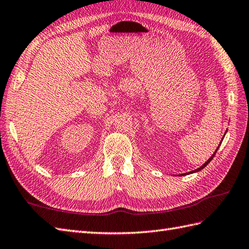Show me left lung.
I'll use <instances>...</instances> for the list:
<instances>
[{"label": "left lung", "instance_id": "obj_1", "mask_svg": "<svg viewBox=\"0 0 249 249\" xmlns=\"http://www.w3.org/2000/svg\"><path fill=\"white\" fill-rule=\"evenodd\" d=\"M226 135V134H225ZM225 137V136H224ZM221 140H223V139H221ZM221 143H219V145H220ZM219 147V146H218ZM218 147H217V150H218ZM217 150H216L215 152H214V154L212 155V156H211L210 158H209V160H206L204 163H203V165L202 166H201L200 168H198V169H196V170H194V171H192V172H187V173H184V174H181V176H185V174H189V173H194V172H198V171H200V170H202V169L204 168V167H206V166H208L209 165V163H210V161L211 160H213V157L215 156V154H216V152H217Z\"/></svg>", "mask_w": 249, "mask_h": 249}]
</instances>
